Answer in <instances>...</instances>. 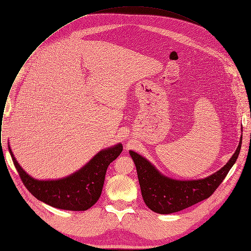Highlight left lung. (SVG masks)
<instances>
[{
    "label": "left lung",
    "mask_w": 251,
    "mask_h": 251,
    "mask_svg": "<svg viewBox=\"0 0 251 251\" xmlns=\"http://www.w3.org/2000/svg\"><path fill=\"white\" fill-rule=\"evenodd\" d=\"M241 141L242 136L234 154L221 170L206 177L189 181L175 180L163 175L146 158L130 150L129 154L136 166L142 197L146 205L157 213L169 214L209 198L234 165L240 152Z\"/></svg>",
    "instance_id": "obj_1"
}]
</instances>
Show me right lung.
Listing matches in <instances>:
<instances>
[{"mask_svg":"<svg viewBox=\"0 0 251 251\" xmlns=\"http://www.w3.org/2000/svg\"><path fill=\"white\" fill-rule=\"evenodd\" d=\"M14 165L28 192L39 201L60 209L86 210L100 198L107 168L122 152L121 143L98 152L81 169L57 180H37L16 160L10 145Z\"/></svg>","mask_w":251,"mask_h":251,"instance_id":"obj_1","label":"right lung"}]
</instances>
